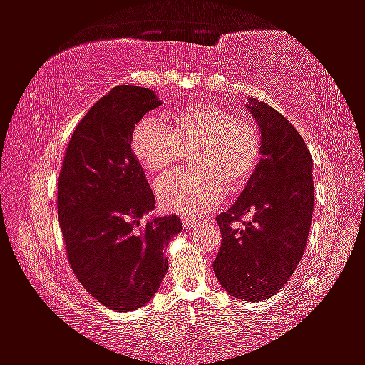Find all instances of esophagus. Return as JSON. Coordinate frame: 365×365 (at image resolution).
Here are the masks:
<instances>
[{
	"label": "esophagus",
	"mask_w": 365,
	"mask_h": 365,
	"mask_svg": "<svg viewBox=\"0 0 365 365\" xmlns=\"http://www.w3.org/2000/svg\"><path fill=\"white\" fill-rule=\"evenodd\" d=\"M182 225L185 230H193V227H197L198 221L193 220V217H182Z\"/></svg>",
	"instance_id": "esophagus-1"
}]
</instances>
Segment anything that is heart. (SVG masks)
<instances>
[{
	"mask_svg": "<svg viewBox=\"0 0 365 365\" xmlns=\"http://www.w3.org/2000/svg\"><path fill=\"white\" fill-rule=\"evenodd\" d=\"M130 148L145 170L164 175L193 150L195 170L177 172L157 183V197L168 211L200 216L220 203L226 192L241 193L262 160V138L251 119L205 101L175 113L170 126L154 116L140 118Z\"/></svg>",
	"mask_w": 365,
	"mask_h": 365,
	"instance_id": "heart-1",
	"label": "heart"
}]
</instances>
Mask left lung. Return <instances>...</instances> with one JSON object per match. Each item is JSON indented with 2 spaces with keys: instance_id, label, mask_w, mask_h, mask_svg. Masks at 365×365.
<instances>
[{
  "instance_id": "left-lung-1",
  "label": "left lung",
  "mask_w": 365,
  "mask_h": 365,
  "mask_svg": "<svg viewBox=\"0 0 365 365\" xmlns=\"http://www.w3.org/2000/svg\"><path fill=\"white\" fill-rule=\"evenodd\" d=\"M262 138V160L230 210L216 216L221 247L216 279L231 297L262 302L298 267L313 216V159L300 133L267 103L249 98ZM251 222L236 227L240 216Z\"/></svg>"
}]
</instances>
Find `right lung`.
Here are the masks:
<instances>
[{"label":"right lung","instance_id":"right-lung-1","mask_svg":"<svg viewBox=\"0 0 365 365\" xmlns=\"http://www.w3.org/2000/svg\"><path fill=\"white\" fill-rule=\"evenodd\" d=\"M160 105L155 91L114 86L75 128L58 175L57 211L70 267L91 297L119 312L155 295L168 267L164 247L182 231L175 215L140 226L155 198L130 134Z\"/></svg>","mask_w":365,"mask_h":365}]
</instances>
